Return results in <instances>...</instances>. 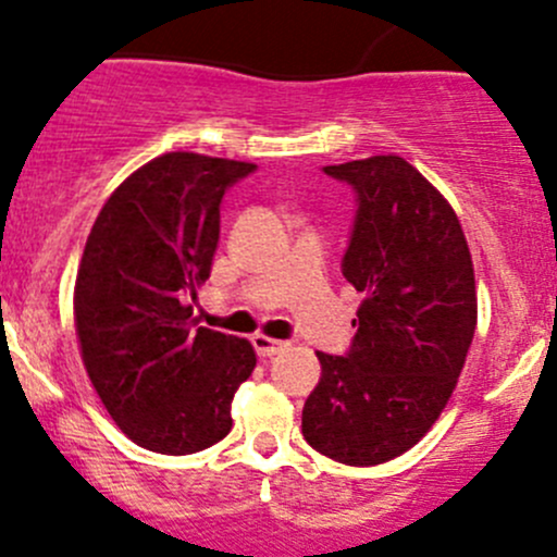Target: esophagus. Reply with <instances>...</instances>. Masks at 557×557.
<instances>
[{
  "mask_svg": "<svg viewBox=\"0 0 557 557\" xmlns=\"http://www.w3.org/2000/svg\"><path fill=\"white\" fill-rule=\"evenodd\" d=\"M253 347L256 352L261 357H272L277 352H283V349H288L290 344L288 342H280V338H272V336H263V333H256L253 336Z\"/></svg>",
  "mask_w": 557,
  "mask_h": 557,
  "instance_id": "obj_1",
  "label": "esophagus"
}]
</instances>
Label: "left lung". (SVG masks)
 <instances>
[{
    "instance_id": "1",
    "label": "left lung",
    "mask_w": 557,
    "mask_h": 557,
    "mask_svg": "<svg viewBox=\"0 0 557 557\" xmlns=\"http://www.w3.org/2000/svg\"><path fill=\"white\" fill-rule=\"evenodd\" d=\"M325 173L357 191L344 277L362 304L352 349L318 352L301 432L327 459L373 467L417 446L454 395L478 325L475 269L450 202L411 162L376 154Z\"/></svg>"
}]
</instances>
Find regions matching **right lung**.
Masks as SVG:
<instances>
[{
	"instance_id": "obj_1",
	"label": "right lung",
	"mask_w": 557,
	"mask_h": 557,
	"mask_svg": "<svg viewBox=\"0 0 557 557\" xmlns=\"http://www.w3.org/2000/svg\"><path fill=\"white\" fill-rule=\"evenodd\" d=\"M253 171V162L168 151L111 191L87 234L74 285L82 362L140 448L184 456L230 435L253 344L195 327L184 301L210 277L226 186Z\"/></svg>"
}]
</instances>
